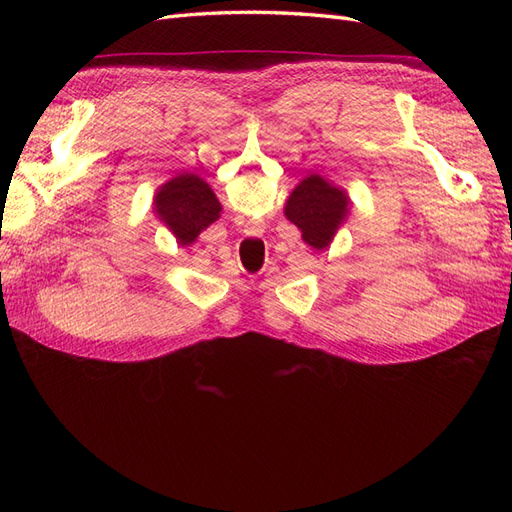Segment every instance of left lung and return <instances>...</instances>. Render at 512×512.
Returning a JSON list of instances; mask_svg holds the SVG:
<instances>
[{"label":"left lung","mask_w":512,"mask_h":512,"mask_svg":"<svg viewBox=\"0 0 512 512\" xmlns=\"http://www.w3.org/2000/svg\"><path fill=\"white\" fill-rule=\"evenodd\" d=\"M284 213L301 228L307 245L324 250L346 218L348 196L320 175H309L290 194Z\"/></svg>","instance_id":"left-lung-1"}]
</instances>
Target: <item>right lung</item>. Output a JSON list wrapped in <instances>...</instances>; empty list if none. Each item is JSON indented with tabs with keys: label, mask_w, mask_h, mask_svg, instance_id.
I'll list each match as a JSON object with an SVG mask.
<instances>
[{
	"label": "right lung",
	"mask_w": 512,
	"mask_h": 512,
	"mask_svg": "<svg viewBox=\"0 0 512 512\" xmlns=\"http://www.w3.org/2000/svg\"><path fill=\"white\" fill-rule=\"evenodd\" d=\"M156 211L162 222L175 232L181 245L194 243L209 224L220 218V203L209 185L190 173L164 183L156 196Z\"/></svg>",
	"instance_id": "right-lung-1"
}]
</instances>
